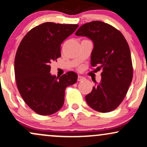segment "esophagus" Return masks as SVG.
I'll return each mask as SVG.
<instances>
[{
	"label": "esophagus",
	"mask_w": 147,
	"mask_h": 147,
	"mask_svg": "<svg viewBox=\"0 0 147 147\" xmlns=\"http://www.w3.org/2000/svg\"><path fill=\"white\" fill-rule=\"evenodd\" d=\"M85 79L84 77H82V76H78V79L77 80L79 81V82H82V81H83Z\"/></svg>",
	"instance_id": "34e87169"
}]
</instances>
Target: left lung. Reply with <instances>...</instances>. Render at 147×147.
I'll list each match as a JSON object with an SVG mask.
<instances>
[{
	"instance_id": "1",
	"label": "left lung",
	"mask_w": 147,
	"mask_h": 147,
	"mask_svg": "<svg viewBox=\"0 0 147 147\" xmlns=\"http://www.w3.org/2000/svg\"><path fill=\"white\" fill-rule=\"evenodd\" d=\"M77 36H86L93 42L91 65L102 69V79L86 96L90 107L100 113L115 110L122 103L133 79V65L129 44L119 30L102 21L82 25Z\"/></svg>"
}]
</instances>
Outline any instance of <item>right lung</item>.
<instances>
[{"instance_id":"obj_1","label":"right lung","mask_w":147,"mask_h":147,"mask_svg":"<svg viewBox=\"0 0 147 147\" xmlns=\"http://www.w3.org/2000/svg\"><path fill=\"white\" fill-rule=\"evenodd\" d=\"M78 26L42 23L28 32L18 46L14 60L16 85L24 102L37 114L50 115L59 111L65 88L77 82L74 72L60 77L50 72V64L61 57V43Z\"/></svg>"}]
</instances>
